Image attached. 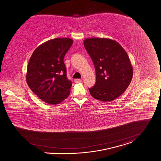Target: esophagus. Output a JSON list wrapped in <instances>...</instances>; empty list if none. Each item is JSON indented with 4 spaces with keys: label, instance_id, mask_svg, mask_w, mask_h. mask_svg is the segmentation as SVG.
<instances>
[{
    "label": "esophagus",
    "instance_id": "obj_1",
    "mask_svg": "<svg viewBox=\"0 0 161 161\" xmlns=\"http://www.w3.org/2000/svg\"><path fill=\"white\" fill-rule=\"evenodd\" d=\"M82 82V79H75L74 80L75 83H79V82Z\"/></svg>",
    "mask_w": 161,
    "mask_h": 161
}]
</instances>
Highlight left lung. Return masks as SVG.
I'll return each instance as SVG.
<instances>
[{"label":"left lung","mask_w":161,"mask_h":161,"mask_svg":"<svg viewBox=\"0 0 161 161\" xmlns=\"http://www.w3.org/2000/svg\"><path fill=\"white\" fill-rule=\"evenodd\" d=\"M84 47L93 63L96 82L89 88L95 99L109 102L119 97L129 87L133 76L129 57L121 45L106 38H89Z\"/></svg>","instance_id":"obj_1"}]
</instances>
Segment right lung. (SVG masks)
I'll return each mask as SVG.
<instances>
[{"label":"right lung","mask_w":161,"mask_h":161,"mask_svg":"<svg viewBox=\"0 0 161 161\" xmlns=\"http://www.w3.org/2000/svg\"><path fill=\"white\" fill-rule=\"evenodd\" d=\"M73 43L69 38L52 39L39 45L31 57L26 82L44 102L57 104L69 95L72 82L67 77L63 59Z\"/></svg>","instance_id":"obj_1"}]
</instances>
